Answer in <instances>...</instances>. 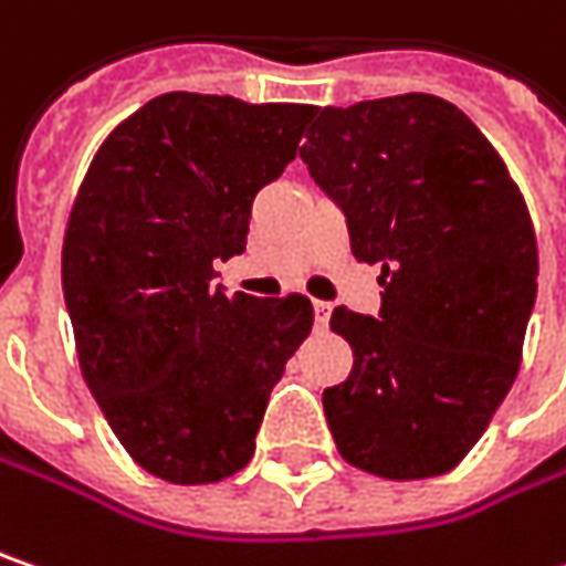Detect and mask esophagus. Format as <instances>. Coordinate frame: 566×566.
<instances>
[{
    "instance_id": "obj_1",
    "label": "esophagus",
    "mask_w": 566,
    "mask_h": 566,
    "mask_svg": "<svg viewBox=\"0 0 566 566\" xmlns=\"http://www.w3.org/2000/svg\"><path fill=\"white\" fill-rule=\"evenodd\" d=\"M327 318H331V302H315V325L327 327Z\"/></svg>"
}]
</instances>
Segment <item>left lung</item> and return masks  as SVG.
I'll return each instance as SVG.
<instances>
[{
    "label": "left lung",
    "mask_w": 566,
    "mask_h": 566,
    "mask_svg": "<svg viewBox=\"0 0 566 566\" xmlns=\"http://www.w3.org/2000/svg\"><path fill=\"white\" fill-rule=\"evenodd\" d=\"M312 117L298 156L385 286L376 318L331 315L354 350L347 381L322 398L331 437L369 474L437 478L471 452L520 373L538 290L532 216L488 136L437 95Z\"/></svg>",
    "instance_id": "1"
}]
</instances>
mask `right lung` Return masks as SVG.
I'll return each mask as SVG.
<instances>
[{"label": "right lung", "instance_id": "add662e5", "mask_svg": "<svg viewBox=\"0 0 566 566\" xmlns=\"http://www.w3.org/2000/svg\"><path fill=\"white\" fill-rule=\"evenodd\" d=\"M312 104L168 92L101 143L63 239L82 379L133 462L216 484L254 455L273 385L308 337L298 293L226 296L258 190L296 158Z\"/></svg>", "mask_w": 566, "mask_h": 566}]
</instances>
